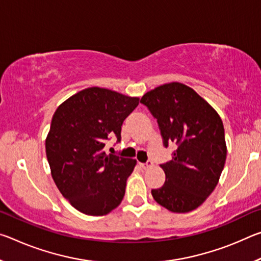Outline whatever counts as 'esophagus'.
<instances>
[{"label": "esophagus", "mask_w": 261, "mask_h": 261, "mask_svg": "<svg viewBox=\"0 0 261 261\" xmlns=\"http://www.w3.org/2000/svg\"><path fill=\"white\" fill-rule=\"evenodd\" d=\"M151 166H152L151 161H147L146 163H139V167L141 168V169H147V168H149Z\"/></svg>", "instance_id": "1"}]
</instances>
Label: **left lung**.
<instances>
[{"label": "left lung", "instance_id": "1", "mask_svg": "<svg viewBox=\"0 0 261 261\" xmlns=\"http://www.w3.org/2000/svg\"><path fill=\"white\" fill-rule=\"evenodd\" d=\"M140 102L156 118L163 146H177L173 159L160 165L166 182L152 190L154 200L174 213L196 210L213 192L226 163L222 120L196 91L180 83L154 88Z\"/></svg>", "mask_w": 261, "mask_h": 261}]
</instances>
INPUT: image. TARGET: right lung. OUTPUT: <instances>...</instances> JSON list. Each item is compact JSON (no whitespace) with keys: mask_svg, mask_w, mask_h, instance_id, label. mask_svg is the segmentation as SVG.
Returning a JSON list of instances; mask_svg holds the SVG:
<instances>
[{"mask_svg":"<svg viewBox=\"0 0 261 261\" xmlns=\"http://www.w3.org/2000/svg\"><path fill=\"white\" fill-rule=\"evenodd\" d=\"M139 98L88 87L59 106L46 138L53 179L74 208L106 215L121 204L136 160L107 154L106 140L121 141L122 124Z\"/></svg>","mask_w":261,"mask_h":261,"instance_id":"1","label":"right lung"}]
</instances>
